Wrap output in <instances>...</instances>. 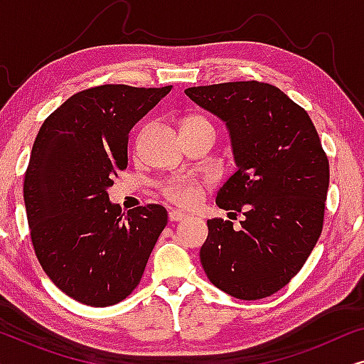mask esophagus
I'll return each instance as SVG.
<instances>
[{"label": "esophagus", "instance_id": "esophagus-1", "mask_svg": "<svg viewBox=\"0 0 364 364\" xmlns=\"http://www.w3.org/2000/svg\"><path fill=\"white\" fill-rule=\"evenodd\" d=\"M187 218H188L187 213H183L181 210H176V208L168 212V220H171V222H183V220H187Z\"/></svg>", "mask_w": 364, "mask_h": 364}]
</instances>
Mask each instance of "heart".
I'll list each match as a JSON object with an SVG mask.
<instances>
[{
  "instance_id": "heart-1",
  "label": "heart",
  "mask_w": 364,
  "mask_h": 364,
  "mask_svg": "<svg viewBox=\"0 0 364 364\" xmlns=\"http://www.w3.org/2000/svg\"><path fill=\"white\" fill-rule=\"evenodd\" d=\"M183 124H207V126H210L203 117H188ZM164 192H166V196L171 198L172 202L186 207L196 205L198 198H200V188H198L196 182L186 177L171 178V181L164 186Z\"/></svg>"
}]
</instances>
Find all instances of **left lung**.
Here are the masks:
<instances>
[{
	"label": "left lung",
	"instance_id": "1",
	"mask_svg": "<svg viewBox=\"0 0 364 364\" xmlns=\"http://www.w3.org/2000/svg\"><path fill=\"white\" fill-rule=\"evenodd\" d=\"M230 136L237 172L217 205L240 227L207 220L200 262L208 280L240 300H260L300 272L321 235L330 166L306 111L280 89L240 81L186 89Z\"/></svg>",
	"mask_w": 364,
	"mask_h": 364
}]
</instances>
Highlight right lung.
I'll return each mask as SVG.
<instances>
[{
    "mask_svg": "<svg viewBox=\"0 0 364 364\" xmlns=\"http://www.w3.org/2000/svg\"><path fill=\"white\" fill-rule=\"evenodd\" d=\"M171 89H86L44 121L33 144L24 205L34 252L54 285L84 305L124 300L167 225L166 208L156 203L122 215L107 188L127 167L131 129Z\"/></svg>",
    "mask_w": 364,
    "mask_h": 364,
    "instance_id": "right-lung-1",
    "label": "right lung"
}]
</instances>
